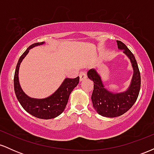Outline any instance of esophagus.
<instances>
[{
  "label": "esophagus",
  "mask_w": 154,
  "mask_h": 154,
  "mask_svg": "<svg viewBox=\"0 0 154 154\" xmlns=\"http://www.w3.org/2000/svg\"><path fill=\"white\" fill-rule=\"evenodd\" d=\"M86 78H87V75H86L85 72H81L79 74V80H80V82L81 81H83Z\"/></svg>",
  "instance_id": "esophagus-1"
}]
</instances>
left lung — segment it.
I'll return each mask as SVG.
<instances>
[{"label": "left lung", "mask_w": 154, "mask_h": 154, "mask_svg": "<svg viewBox=\"0 0 154 154\" xmlns=\"http://www.w3.org/2000/svg\"><path fill=\"white\" fill-rule=\"evenodd\" d=\"M118 48L130 60L133 75L128 90L121 93H113L104 87L99 74L94 69L88 72V77L94 82L91 99L95 110L106 117H116L127 112L135 103L140 90V73L135 56L125 44L116 40Z\"/></svg>", "instance_id": "obj_1"}]
</instances>
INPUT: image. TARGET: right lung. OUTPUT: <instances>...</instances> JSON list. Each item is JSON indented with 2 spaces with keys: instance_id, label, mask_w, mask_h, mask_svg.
<instances>
[{
  "instance_id": "obj_1",
  "label": "right lung",
  "mask_w": 154,
  "mask_h": 154,
  "mask_svg": "<svg viewBox=\"0 0 154 154\" xmlns=\"http://www.w3.org/2000/svg\"><path fill=\"white\" fill-rule=\"evenodd\" d=\"M45 42L36 43L29 46L19 58L16 67L14 85L16 96L21 106L26 112L39 119H50L59 116L64 111L68 102L69 95L78 85L79 77L70 79L66 78L60 87L50 96L45 98H30L24 93L21 88L19 81V69L21 63L29 53V50L38 45H43Z\"/></svg>"
}]
</instances>
